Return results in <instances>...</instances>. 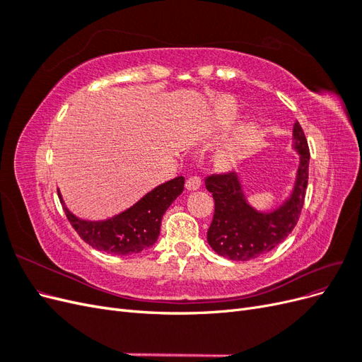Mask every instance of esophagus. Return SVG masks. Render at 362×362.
Wrapping results in <instances>:
<instances>
[{
    "label": "esophagus",
    "instance_id": "esophagus-1",
    "mask_svg": "<svg viewBox=\"0 0 362 362\" xmlns=\"http://www.w3.org/2000/svg\"><path fill=\"white\" fill-rule=\"evenodd\" d=\"M201 187V178L199 177H190L187 181H185V189L189 192L198 190Z\"/></svg>",
    "mask_w": 362,
    "mask_h": 362
}]
</instances>
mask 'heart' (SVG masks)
<instances>
[{
  "label": "heart",
  "mask_w": 362,
  "mask_h": 362,
  "mask_svg": "<svg viewBox=\"0 0 362 362\" xmlns=\"http://www.w3.org/2000/svg\"><path fill=\"white\" fill-rule=\"evenodd\" d=\"M238 157H240V152H238V149L237 148H233V149H228L225 154L222 156V160L226 163V164H233V163H235L237 160H238Z\"/></svg>",
  "instance_id": "heart-1"
}]
</instances>
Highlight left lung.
I'll return each instance as SVG.
<instances>
[{"label":"left lung","instance_id":"8db88e82","mask_svg":"<svg viewBox=\"0 0 362 362\" xmlns=\"http://www.w3.org/2000/svg\"><path fill=\"white\" fill-rule=\"evenodd\" d=\"M293 139V148L300 157L299 169L290 198L276 210L262 213L250 206L235 172L205 178V187L214 198L206 242L216 254L234 261L254 259L275 249L293 231L303 206L310 166L308 141L298 120Z\"/></svg>","mask_w":362,"mask_h":362}]
</instances>
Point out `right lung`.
<instances>
[{
	"mask_svg": "<svg viewBox=\"0 0 362 362\" xmlns=\"http://www.w3.org/2000/svg\"><path fill=\"white\" fill-rule=\"evenodd\" d=\"M184 190V177L173 178L146 193L125 211L105 221H83L63 202L68 221L87 245L113 255H134L154 246L160 235L163 214Z\"/></svg>",
	"mask_w": 362,
	"mask_h": 362,
	"instance_id": "right-lung-1",
	"label": "right lung"
}]
</instances>
